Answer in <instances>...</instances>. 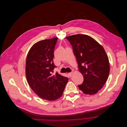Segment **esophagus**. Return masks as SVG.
I'll return each instance as SVG.
<instances>
[{"label": "esophagus", "mask_w": 127, "mask_h": 127, "mask_svg": "<svg viewBox=\"0 0 127 127\" xmlns=\"http://www.w3.org/2000/svg\"><path fill=\"white\" fill-rule=\"evenodd\" d=\"M72 74V72H69L68 73V75L69 77H71Z\"/></svg>", "instance_id": "34e87169"}]
</instances>
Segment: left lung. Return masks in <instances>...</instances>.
Segmentation results:
<instances>
[{"instance_id": "1", "label": "left lung", "mask_w": 127, "mask_h": 127, "mask_svg": "<svg viewBox=\"0 0 127 127\" xmlns=\"http://www.w3.org/2000/svg\"><path fill=\"white\" fill-rule=\"evenodd\" d=\"M72 46L79 71L84 77L80 90L94 95L102 88L110 72L108 57L104 48L90 36L75 34L66 37Z\"/></svg>"}]
</instances>
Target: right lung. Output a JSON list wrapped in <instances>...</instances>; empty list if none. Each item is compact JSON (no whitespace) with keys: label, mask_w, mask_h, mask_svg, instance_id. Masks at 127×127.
<instances>
[{"label":"right lung","mask_w":127,"mask_h":127,"mask_svg":"<svg viewBox=\"0 0 127 127\" xmlns=\"http://www.w3.org/2000/svg\"><path fill=\"white\" fill-rule=\"evenodd\" d=\"M58 39L36 42L30 49L26 60L25 73L30 86L40 98L50 101L62 95L68 80L57 72L52 74L57 67L53 59Z\"/></svg>","instance_id":"obj_1"}]
</instances>
